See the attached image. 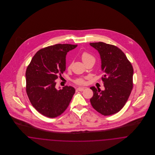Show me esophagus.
<instances>
[{"instance_id":"esophagus-1","label":"esophagus","mask_w":155,"mask_h":155,"mask_svg":"<svg viewBox=\"0 0 155 155\" xmlns=\"http://www.w3.org/2000/svg\"><path fill=\"white\" fill-rule=\"evenodd\" d=\"M84 88H81V87H79V88H78L77 90L79 91H83L84 90Z\"/></svg>"}]
</instances>
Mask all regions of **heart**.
I'll return each instance as SVG.
<instances>
[{
	"label": "heart",
	"mask_w": 155,
	"mask_h": 155,
	"mask_svg": "<svg viewBox=\"0 0 155 155\" xmlns=\"http://www.w3.org/2000/svg\"><path fill=\"white\" fill-rule=\"evenodd\" d=\"M81 58H82V61H84V63L85 64L87 63L88 62L90 61H92V60L95 61V58H94V56L92 55H91L90 53L87 52V51H84L82 53ZM68 67L69 68L71 67V64L69 65ZM74 82L77 85H82L85 84V81L84 79H83V78H78V79H76L74 81Z\"/></svg>",
	"instance_id": "obj_1"
}]
</instances>
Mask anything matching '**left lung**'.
Segmentation results:
<instances>
[{"mask_svg": "<svg viewBox=\"0 0 155 155\" xmlns=\"http://www.w3.org/2000/svg\"><path fill=\"white\" fill-rule=\"evenodd\" d=\"M100 53L101 79L105 90L91 87L94 95L90 99L93 108L104 116L120 110L126 104L133 88V66L121 49L113 45L99 42L90 43Z\"/></svg>", "mask_w": 155, "mask_h": 155, "instance_id": "obj_1", "label": "left lung"}]
</instances>
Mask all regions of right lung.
Returning a JSON list of instances; mask_svg holds the SVG:
<instances>
[{"instance_id":"obj_1","label":"right lung","mask_w":155,"mask_h":155,"mask_svg":"<svg viewBox=\"0 0 155 155\" xmlns=\"http://www.w3.org/2000/svg\"><path fill=\"white\" fill-rule=\"evenodd\" d=\"M78 45L56 44L39 50L25 71L26 92L35 109L50 118L61 115L75 92L72 87L55 88V80L66 70L67 53Z\"/></svg>"}]
</instances>
